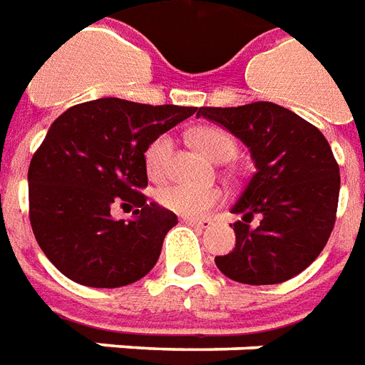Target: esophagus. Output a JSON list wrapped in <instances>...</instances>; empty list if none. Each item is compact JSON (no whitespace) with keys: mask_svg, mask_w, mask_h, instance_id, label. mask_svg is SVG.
Wrapping results in <instances>:
<instances>
[{"mask_svg":"<svg viewBox=\"0 0 365 365\" xmlns=\"http://www.w3.org/2000/svg\"><path fill=\"white\" fill-rule=\"evenodd\" d=\"M182 222L185 225H191V227H199V229H207L211 225V219L209 217H201V219H193V217H182Z\"/></svg>","mask_w":365,"mask_h":365,"instance_id":"obj_1","label":"esophagus"}]
</instances>
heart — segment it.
Returning <instances> with one entry per match:
<instances>
[{
    "mask_svg": "<svg viewBox=\"0 0 365 365\" xmlns=\"http://www.w3.org/2000/svg\"><path fill=\"white\" fill-rule=\"evenodd\" d=\"M191 143L199 150L205 152L209 158L215 162H227L235 156L237 143L232 136L217 127H199L191 130ZM174 152V140L168 135H160L146 146L144 152V168L146 174L154 182H162L170 170V160ZM221 191L217 187H197V185H185V183H174L166 185L156 193L158 203L168 211L182 217H201L211 207L221 201Z\"/></svg>",
    "mask_w": 365,
    "mask_h": 365,
    "instance_id": "obj_1",
    "label": "heart"
}]
</instances>
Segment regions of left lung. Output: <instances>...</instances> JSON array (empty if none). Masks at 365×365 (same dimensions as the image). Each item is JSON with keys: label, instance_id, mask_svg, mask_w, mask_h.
Instances as JSON below:
<instances>
[{"label": "left lung", "instance_id": "obj_1", "mask_svg": "<svg viewBox=\"0 0 365 365\" xmlns=\"http://www.w3.org/2000/svg\"><path fill=\"white\" fill-rule=\"evenodd\" d=\"M197 117L219 123L248 146L256 172L232 213L237 245L215 264L235 282L272 285L309 268L336 221L340 170L319 128L269 101L201 107ZM254 216L261 222L250 225Z\"/></svg>", "mask_w": 365, "mask_h": 365}]
</instances>
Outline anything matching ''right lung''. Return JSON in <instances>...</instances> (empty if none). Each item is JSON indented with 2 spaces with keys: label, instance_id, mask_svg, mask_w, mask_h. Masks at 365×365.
Returning <instances> with one entry per match:
<instances>
[{
  "label": "right lung",
  "instance_id": "right-lung-1",
  "mask_svg": "<svg viewBox=\"0 0 365 365\" xmlns=\"http://www.w3.org/2000/svg\"><path fill=\"white\" fill-rule=\"evenodd\" d=\"M195 111L101 97L52 123L29 166V219L56 269L88 287H123L154 268L178 217L140 193L144 152ZM115 205L136 206L137 217L115 222Z\"/></svg>",
  "mask_w": 365,
  "mask_h": 365
}]
</instances>
